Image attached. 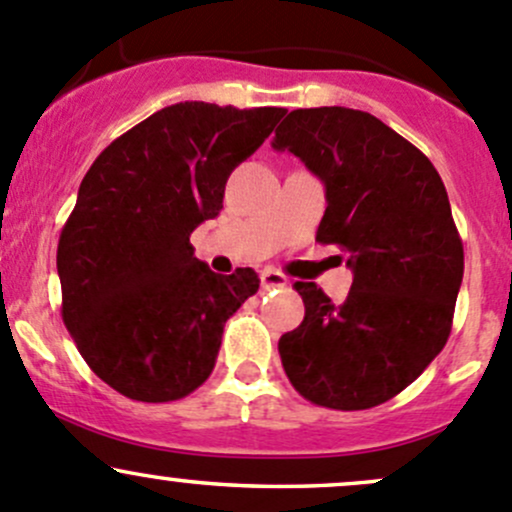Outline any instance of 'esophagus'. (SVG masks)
<instances>
[{
  "instance_id": "34e87169",
  "label": "esophagus",
  "mask_w": 512,
  "mask_h": 512,
  "mask_svg": "<svg viewBox=\"0 0 512 512\" xmlns=\"http://www.w3.org/2000/svg\"><path fill=\"white\" fill-rule=\"evenodd\" d=\"M260 285L262 289H282L287 287V277L277 270H265L260 275Z\"/></svg>"
}]
</instances>
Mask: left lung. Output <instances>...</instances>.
Listing matches in <instances>:
<instances>
[{"instance_id": "1", "label": "left lung", "mask_w": 512, "mask_h": 512, "mask_svg": "<svg viewBox=\"0 0 512 512\" xmlns=\"http://www.w3.org/2000/svg\"><path fill=\"white\" fill-rule=\"evenodd\" d=\"M272 146L327 188L317 242L347 252L354 282L334 304L294 282L304 319L280 359L312 404L361 411L394 399L446 347L463 280V242L433 163L371 113L297 108Z\"/></svg>"}]
</instances>
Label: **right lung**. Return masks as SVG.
<instances>
[{
    "label": "right lung",
    "mask_w": 512,
    "mask_h": 512,
    "mask_svg": "<svg viewBox=\"0 0 512 512\" xmlns=\"http://www.w3.org/2000/svg\"><path fill=\"white\" fill-rule=\"evenodd\" d=\"M285 108L185 101L118 136L84 175L61 227V317L118 394L165 404L213 371L225 322L257 292L255 270L215 275L190 232L223 210L232 170Z\"/></svg>",
    "instance_id": "right-lung-1"
}]
</instances>
